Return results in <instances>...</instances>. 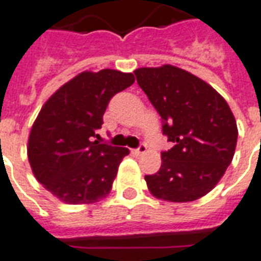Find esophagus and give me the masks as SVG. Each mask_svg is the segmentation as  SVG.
I'll return each instance as SVG.
<instances>
[{
	"label": "esophagus",
	"mask_w": 261,
	"mask_h": 261,
	"mask_svg": "<svg viewBox=\"0 0 261 261\" xmlns=\"http://www.w3.org/2000/svg\"><path fill=\"white\" fill-rule=\"evenodd\" d=\"M134 154H136V156H140V154H145L146 151H147V146L146 145H140L138 149H134Z\"/></svg>",
	"instance_id": "1"
}]
</instances>
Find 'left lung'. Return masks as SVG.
<instances>
[{
  "mask_svg": "<svg viewBox=\"0 0 261 261\" xmlns=\"http://www.w3.org/2000/svg\"><path fill=\"white\" fill-rule=\"evenodd\" d=\"M134 73L174 143L162 153L156 174L145 175L149 191L169 202L204 197L222 178L236 149L238 125L228 102L208 83L171 64Z\"/></svg>",
  "mask_w": 261,
  "mask_h": 261,
  "instance_id": "8db88e82",
  "label": "left lung"
}]
</instances>
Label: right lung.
I'll return each instance as SVG.
<instances>
[{"instance_id":"obj_1","label":"right lung","mask_w":261,"mask_h":261,"mask_svg":"<svg viewBox=\"0 0 261 261\" xmlns=\"http://www.w3.org/2000/svg\"><path fill=\"white\" fill-rule=\"evenodd\" d=\"M134 83L132 73L119 70L83 71L43 104L29 134L28 159L36 180L59 201L94 204L111 193L129 150L92 138L111 98Z\"/></svg>"}]
</instances>
